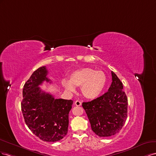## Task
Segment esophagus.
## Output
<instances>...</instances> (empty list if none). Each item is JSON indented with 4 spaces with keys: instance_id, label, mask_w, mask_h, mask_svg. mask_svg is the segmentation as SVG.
Wrapping results in <instances>:
<instances>
[{
    "instance_id": "esophagus-1",
    "label": "esophagus",
    "mask_w": 156,
    "mask_h": 156,
    "mask_svg": "<svg viewBox=\"0 0 156 156\" xmlns=\"http://www.w3.org/2000/svg\"><path fill=\"white\" fill-rule=\"evenodd\" d=\"M74 105H76V106H81L82 105V102L80 101H76L75 102H74Z\"/></svg>"
}]
</instances>
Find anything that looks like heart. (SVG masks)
<instances>
[{
	"mask_svg": "<svg viewBox=\"0 0 156 156\" xmlns=\"http://www.w3.org/2000/svg\"><path fill=\"white\" fill-rule=\"evenodd\" d=\"M62 85L66 91L74 93L75 86H81L83 95L89 99H94L103 92L106 83V76L101 70L86 67L74 71L69 76V80L63 79Z\"/></svg>",
	"mask_w": 156,
	"mask_h": 156,
	"instance_id": "heart-1",
	"label": "heart"
}]
</instances>
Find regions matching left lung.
<instances>
[{
    "label": "left lung",
    "mask_w": 156,
    "mask_h": 156,
    "mask_svg": "<svg viewBox=\"0 0 156 156\" xmlns=\"http://www.w3.org/2000/svg\"><path fill=\"white\" fill-rule=\"evenodd\" d=\"M112 82L108 91L90 102H84L91 129L99 136L114 135L121 131L127 117V97L123 84L112 71Z\"/></svg>",
    "instance_id": "left-lung-1"
}]
</instances>
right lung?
<instances>
[{
	"label": "right lung",
	"mask_w": 156,
	"mask_h": 156,
	"mask_svg": "<svg viewBox=\"0 0 156 156\" xmlns=\"http://www.w3.org/2000/svg\"><path fill=\"white\" fill-rule=\"evenodd\" d=\"M47 75L46 66H41L26 82L21 110L25 122L33 134L44 141L56 142L67 134L69 114L73 101L55 99L42 91L39 86L43 82H51Z\"/></svg>",
	"instance_id": "add662e5"
}]
</instances>
